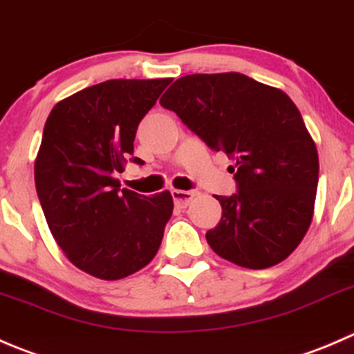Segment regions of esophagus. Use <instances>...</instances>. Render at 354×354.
I'll list each match as a JSON object with an SVG mask.
<instances>
[{
  "label": "esophagus",
  "mask_w": 354,
  "mask_h": 354,
  "mask_svg": "<svg viewBox=\"0 0 354 354\" xmlns=\"http://www.w3.org/2000/svg\"><path fill=\"white\" fill-rule=\"evenodd\" d=\"M172 198H174V203H176L177 206L185 208V206L192 201V198H194V191H180V189H172Z\"/></svg>",
  "instance_id": "34e87169"
}]
</instances>
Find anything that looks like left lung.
Wrapping results in <instances>:
<instances>
[{
	"mask_svg": "<svg viewBox=\"0 0 354 354\" xmlns=\"http://www.w3.org/2000/svg\"><path fill=\"white\" fill-rule=\"evenodd\" d=\"M160 104L236 165L237 191L216 196L209 248L253 270L286 260L310 227L318 185L317 146L291 97L244 73H192Z\"/></svg>",
	"mask_w": 354,
	"mask_h": 354,
	"instance_id": "8db88e82",
	"label": "left lung"
}]
</instances>
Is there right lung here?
I'll use <instances>...</instances> for the list:
<instances>
[{
  "label": "right lung",
  "instance_id": "add662e5",
  "mask_svg": "<svg viewBox=\"0 0 354 354\" xmlns=\"http://www.w3.org/2000/svg\"><path fill=\"white\" fill-rule=\"evenodd\" d=\"M172 79H113L59 101L34 165L48 227L65 257L103 281H118L155 258L172 216L169 191L120 189L117 174L134 155L139 122Z\"/></svg>",
  "mask_w": 354,
  "mask_h": 354
}]
</instances>
